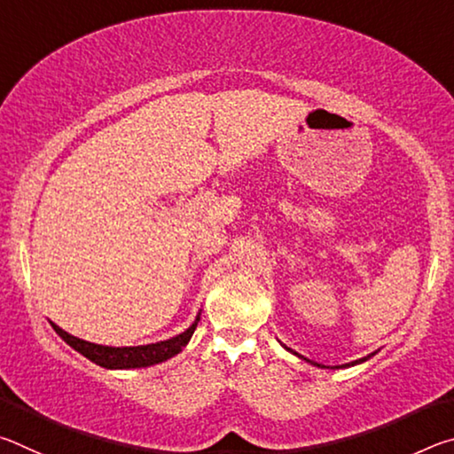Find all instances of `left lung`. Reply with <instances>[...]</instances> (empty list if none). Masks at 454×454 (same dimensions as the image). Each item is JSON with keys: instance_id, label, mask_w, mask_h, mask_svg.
<instances>
[{"instance_id": "8db88e82", "label": "left lung", "mask_w": 454, "mask_h": 454, "mask_svg": "<svg viewBox=\"0 0 454 454\" xmlns=\"http://www.w3.org/2000/svg\"><path fill=\"white\" fill-rule=\"evenodd\" d=\"M282 347H284V344H282ZM284 348H286L288 352H292V355H296L298 358H301V360H306V363H309V364H314V366H318V368H348V366H356V364H360V363H366V360L368 358H371V356H374L376 355V352H379V350H374V352H371V355H368V356H363V358H358V360H352V363H347V364H340V366H325V364H318V363H314V360H309V358H306V356H302V355H298V352H294V350H292V348H288V347H284Z\"/></svg>"}]
</instances>
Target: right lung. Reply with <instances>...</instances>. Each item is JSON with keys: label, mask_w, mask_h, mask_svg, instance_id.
<instances>
[{"label": "right lung", "mask_w": 454, "mask_h": 454, "mask_svg": "<svg viewBox=\"0 0 454 454\" xmlns=\"http://www.w3.org/2000/svg\"><path fill=\"white\" fill-rule=\"evenodd\" d=\"M198 320H200V312L196 314L194 322H192L182 334L168 338V340H162V342L142 344V347H104V344H94V342L82 340L78 336H72L70 333H66L64 328L53 325L51 320L50 325L74 350H78L82 356H86L88 360H91V363H96L98 366L110 368V371H128V368H145V366L160 364L168 358L180 355L182 348L190 342L192 334H194Z\"/></svg>", "instance_id": "1"}]
</instances>
